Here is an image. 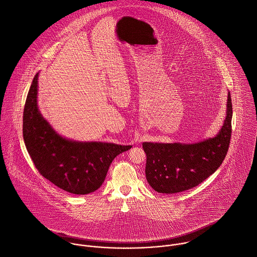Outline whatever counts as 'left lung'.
<instances>
[{
	"label": "left lung",
	"mask_w": 257,
	"mask_h": 257,
	"mask_svg": "<svg viewBox=\"0 0 257 257\" xmlns=\"http://www.w3.org/2000/svg\"><path fill=\"white\" fill-rule=\"evenodd\" d=\"M224 123L213 138L198 143L144 142L146 153L145 174L149 185L159 193H178L191 189L222 164L230 143L232 103L227 96Z\"/></svg>",
	"instance_id": "obj_1"
}]
</instances>
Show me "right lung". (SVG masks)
I'll list each match as a JSON object with an SVG mask.
<instances>
[{"mask_svg": "<svg viewBox=\"0 0 257 257\" xmlns=\"http://www.w3.org/2000/svg\"><path fill=\"white\" fill-rule=\"evenodd\" d=\"M38 76L30 87L23 116L26 148L38 171L59 188L78 195L96 191L114 158L131 145L79 142L59 135L38 109Z\"/></svg>", "mask_w": 257, "mask_h": 257, "instance_id": "add662e5", "label": "right lung"}]
</instances>
